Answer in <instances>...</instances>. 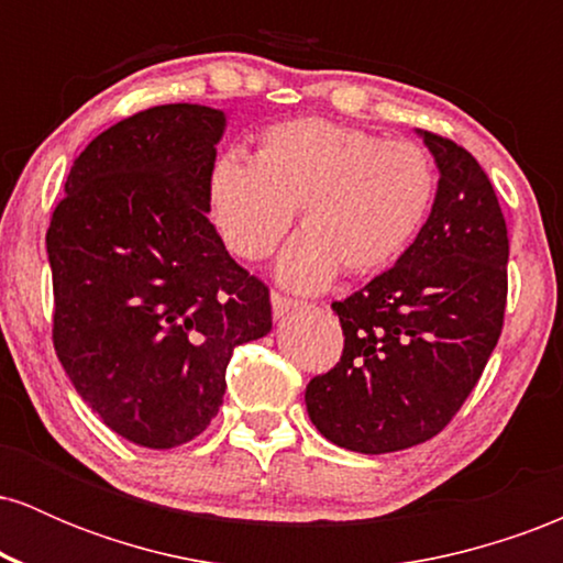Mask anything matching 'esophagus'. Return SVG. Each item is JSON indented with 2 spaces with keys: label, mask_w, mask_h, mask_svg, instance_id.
<instances>
[{
  "label": "esophagus",
  "mask_w": 563,
  "mask_h": 563,
  "mask_svg": "<svg viewBox=\"0 0 563 563\" xmlns=\"http://www.w3.org/2000/svg\"><path fill=\"white\" fill-rule=\"evenodd\" d=\"M296 307H299V301L290 299V296L273 294V318H275V320H283L288 312H294Z\"/></svg>",
  "instance_id": "obj_1"
}]
</instances>
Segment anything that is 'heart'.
<instances>
[{
    "label": "heart",
    "instance_id": "obj_1",
    "mask_svg": "<svg viewBox=\"0 0 563 563\" xmlns=\"http://www.w3.org/2000/svg\"><path fill=\"white\" fill-rule=\"evenodd\" d=\"M437 196V166L416 142H389L325 119L267 126L256 158L224 153L209 203L224 243L243 260H264L294 209L307 230L277 262L296 290H318L339 267L376 275L410 249Z\"/></svg>",
    "mask_w": 563,
    "mask_h": 563
}]
</instances>
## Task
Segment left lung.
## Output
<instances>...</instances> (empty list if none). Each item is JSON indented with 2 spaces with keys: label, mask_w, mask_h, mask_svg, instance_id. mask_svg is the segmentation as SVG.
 Wrapping results in <instances>:
<instances>
[{
  "label": "left lung",
  "mask_w": 563,
  "mask_h": 563,
  "mask_svg": "<svg viewBox=\"0 0 563 563\" xmlns=\"http://www.w3.org/2000/svg\"><path fill=\"white\" fill-rule=\"evenodd\" d=\"M439 169L423 230L397 264L333 301L344 352L307 384V412L328 442L384 455L437 437L474 391L500 339L508 230L479 161L418 132Z\"/></svg>",
  "instance_id": "obj_1"
}]
</instances>
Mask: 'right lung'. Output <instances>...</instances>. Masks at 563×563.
Here are the masks:
<instances>
[{
	"label": "right lung",
	"instance_id": "right-lung-1",
	"mask_svg": "<svg viewBox=\"0 0 563 563\" xmlns=\"http://www.w3.org/2000/svg\"><path fill=\"white\" fill-rule=\"evenodd\" d=\"M228 115L147 108L89 142L47 230L57 360L108 429L151 450L219 412L232 349L273 328L269 290L209 222Z\"/></svg>",
	"mask_w": 563,
	"mask_h": 563
}]
</instances>
